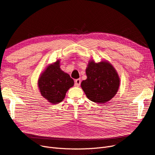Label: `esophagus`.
I'll use <instances>...</instances> for the list:
<instances>
[{
  "instance_id": "obj_1",
  "label": "esophagus",
  "mask_w": 155,
  "mask_h": 155,
  "mask_svg": "<svg viewBox=\"0 0 155 155\" xmlns=\"http://www.w3.org/2000/svg\"><path fill=\"white\" fill-rule=\"evenodd\" d=\"M81 81L80 78H78L76 79V80L74 81V85L76 86H79L81 85Z\"/></svg>"
}]
</instances>
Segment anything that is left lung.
I'll return each instance as SVG.
<instances>
[{
  "label": "left lung",
  "mask_w": 155,
  "mask_h": 155,
  "mask_svg": "<svg viewBox=\"0 0 155 155\" xmlns=\"http://www.w3.org/2000/svg\"><path fill=\"white\" fill-rule=\"evenodd\" d=\"M87 79L81 82V87L90 101L106 103L116 95L120 79L116 70L107 61L95 63L89 61L86 69Z\"/></svg>",
  "instance_id": "1"
}]
</instances>
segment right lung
I'll use <instances>...</instances> for the list:
<instances>
[{
	"instance_id": "right-lung-1",
	"label": "right lung",
	"mask_w": 155,
	"mask_h": 155,
	"mask_svg": "<svg viewBox=\"0 0 155 155\" xmlns=\"http://www.w3.org/2000/svg\"><path fill=\"white\" fill-rule=\"evenodd\" d=\"M60 67V60H58L48 66L38 80L41 95L52 104L61 102L66 92L74 85L73 79Z\"/></svg>"
}]
</instances>
